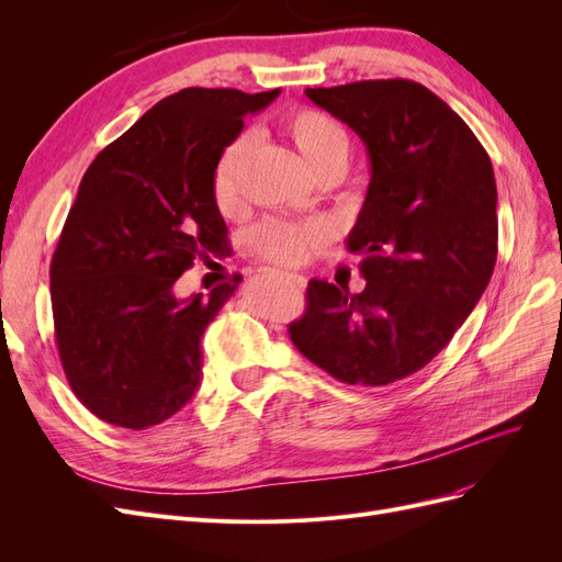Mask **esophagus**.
Here are the masks:
<instances>
[{
	"label": "esophagus",
	"instance_id": "1",
	"mask_svg": "<svg viewBox=\"0 0 562 562\" xmlns=\"http://www.w3.org/2000/svg\"><path fill=\"white\" fill-rule=\"evenodd\" d=\"M285 279L291 281V283H295L297 288H304V285H307V279H304V277H297V274H285Z\"/></svg>",
	"mask_w": 562,
	"mask_h": 562
}]
</instances>
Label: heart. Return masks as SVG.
<instances>
[{"instance_id": "heart-1", "label": "heart", "mask_w": 562, "mask_h": 562, "mask_svg": "<svg viewBox=\"0 0 562 562\" xmlns=\"http://www.w3.org/2000/svg\"><path fill=\"white\" fill-rule=\"evenodd\" d=\"M281 131L293 143L314 176L328 171L342 173L351 138L347 126L339 119L312 110L295 108L285 112L281 119ZM248 155V138L239 135L220 151L211 176V194L215 209L225 217H232L241 211V168ZM328 227L321 223H288V220H265L255 225L248 234V246L260 258L283 265L297 267L307 262L314 252L328 244Z\"/></svg>"}]
</instances>
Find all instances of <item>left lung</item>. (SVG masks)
I'll return each instance as SVG.
<instances>
[{
    "label": "left lung",
    "mask_w": 562,
    "mask_h": 562,
    "mask_svg": "<svg viewBox=\"0 0 562 562\" xmlns=\"http://www.w3.org/2000/svg\"><path fill=\"white\" fill-rule=\"evenodd\" d=\"M361 135L372 176L347 246L363 293L312 279L288 326L302 356L345 384L422 370L473 312L497 262V184L464 119L411 79L307 89Z\"/></svg>",
    "instance_id": "obj_1"
}]
</instances>
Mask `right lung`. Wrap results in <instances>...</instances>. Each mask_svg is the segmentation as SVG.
Masks as SVG:
<instances>
[{"label": "right lung", "instance_id": "1", "mask_svg": "<svg viewBox=\"0 0 562 562\" xmlns=\"http://www.w3.org/2000/svg\"><path fill=\"white\" fill-rule=\"evenodd\" d=\"M279 93L182 89L83 173L48 274L65 378L98 419L140 431L194 396L203 330L241 277L184 300L176 281L227 248L213 166L244 116Z\"/></svg>", "mask_w": 562, "mask_h": 562}]
</instances>
